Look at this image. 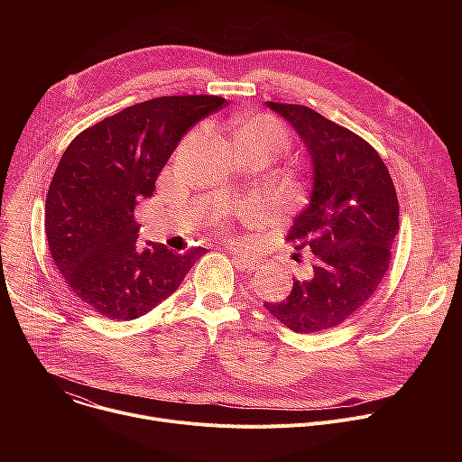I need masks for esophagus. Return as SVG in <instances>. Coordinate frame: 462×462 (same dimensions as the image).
Segmentation results:
<instances>
[{
    "mask_svg": "<svg viewBox=\"0 0 462 462\" xmlns=\"http://www.w3.org/2000/svg\"><path fill=\"white\" fill-rule=\"evenodd\" d=\"M232 257H234V263L237 265V269H254L255 267V259L250 254L232 250Z\"/></svg>",
    "mask_w": 462,
    "mask_h": 462,
    "instance_id": "esophagus-1",
    "label": "esophagus"
}]
</instances>
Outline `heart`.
<instances>
[{
  "label": "heart",
  "mask_w": 462,
  "mask_h": 462,
  "mask_svg": "<svg viewBox=\"0 0 462 462\" xmlns=\"http://www.w3.org/2000/svg\"><path fill=\"white\" fill-rule=\"evenodd\" d=\"M228 134L239 159L257 157L269 162L283 153L289 146V134L285 125L263 113L232 116L228 122ZM239 216L243 219H254L255 210L245 205L239 208Z\"/></svg>",
  "instance_id": "b5f03b06"
}]
</instances>
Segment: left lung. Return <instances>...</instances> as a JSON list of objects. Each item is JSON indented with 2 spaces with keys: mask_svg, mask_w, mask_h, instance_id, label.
Listing matches in <instances>:
<instances>
[{
  "mask_svg": "<svg viewBox=\"0 0 462 462\" xmlns=\"http://www.w3.org/2000/svg\"><path fill=\"white\" fill-rule=\"evenodd\" d=\"M267 106L305 144L312 191L287 236L307 255V276L265 309L294 333H318L355 314L385 276L399 232L397 191L376 150L353 131L305 106Z\"/></svg>",
  "mask_w": 462,
  "mask_h": 462,
  "instance_id": "1",
  "label": "left lung"
}]
</instances>
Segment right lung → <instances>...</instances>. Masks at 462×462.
Listing matches in <instances>:
<instances>
[{"instance_id": "right-lung-1", "label": "right lung", "mask_w": 462, "mask_h": 462, "mask_svg": "<svg viewBox=\"0 0 462 462\" xmlns=\"http://www.w3.org/2000/svg\"><path fill=\"white\" fill-rule=\"evenodd\" d=\"M214 95L161 97L84 129L63 152L45 201L52 261L75 296L109 319H135L182 283L207 248L137 243L135 208L186 131L221 109Z\"/></svg>"}]
</instances>
